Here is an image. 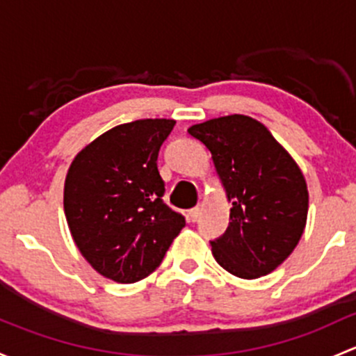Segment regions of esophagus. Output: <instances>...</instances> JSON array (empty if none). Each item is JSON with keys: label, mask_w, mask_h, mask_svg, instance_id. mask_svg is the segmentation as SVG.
Listing matches in <instances>:
<instances>
[{"label": "esophagus", "mask_w": 356, "mask_h": 356, "mask_svg": "<svg viewBox=\"0 0 356 356\" xmlns=\"http://www.w3.org/2000/svg\"><path fill=\"white\" fill-rule=\"evenodd\" d=\"M200 215H201V208L196 207V208L189 209V220H191V222H197Z\"/></svg>", "instance_id": "1"}]
</instances>
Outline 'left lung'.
I'll return each instance as SVG.
<instances>
[{
	"label": "left lung",
	"instance_id": "8db88e82",
	"mask_svg": "<svg viewBox=\"0 0 356 356\" xmlns=\"http://www.w3.org/2000/svg\"><path fill=\"white\" fill-rule=\"evenodd\" d=\"M188 133L211 152L232 201L225 234L209 242L216 263L244 280L275 271L304 234L309 193L302 170L249 115L209 119Z\"/></svg>",
	"mask_w": 356,
	"mask_h": 356
}]
</instances>
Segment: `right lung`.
Masks as SVG:
<instances>
[{
  "label": "right lung",
  "mask_w": 356,
  "mask_h": 356,
  "mask_svg": "<svg viewBox=\"0 0 356 356\" xmlns=\"http://www.w3.org/2000/svg\"><path fill=\"white\" fill-rule=\"evenodd\" d=\"M174 119H138L87 145L65 181V215L90 266L118 283L147 278L186 225L163 203L156 159Z\"/></svg>",
  "instance_id": "obj_1"
}]
</instances>
